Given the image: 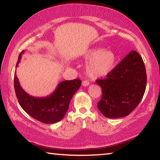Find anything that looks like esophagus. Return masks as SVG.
Returning <instances> with one entry per match:
<instances>
[{
	"instance_id": "1",
	"label": "esophagus",
	"mask_w": 160,
	"mask_h": 160,
	"mask_svg": "<svg viewBox=\"0 0 160 160\" xmlns=\"http://www.w3.org/2000/svg\"><path fill=\"white\" fill-rule=\"evenodd\" d=\"M88 85H89V82H88V81H83V82H82L83 86H87Z\"/></svg>"
}]
</instances>
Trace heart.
<instances>
[{"label": "heart", "instance_id": "b5f03b06", "mask_svg": "<svg viewBox=\"0 0 160 160\" xmlns=\"http://www.w3.org/2000/svg\"><path fill=\"white\" fill-rule=\"evenodd\" d=\"M84 59L88 62L86 73L93 79L106 77L113 69L116 57L111 51L102 48H95L88 50L84 54Z\"/></svg>", "mask_w": 160, "mask_h": 160}]
</instances>
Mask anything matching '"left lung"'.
I'll list each match as a JSON object with an SVG mask.
<instances>
[{
    "instance_id": "8db88e82",
    "label": "left lung",
    "mask_w": 160,
    "mask_h": 160,
    "mask_svg": "<svg viewBox=\"0 0 160 160\" xmlns=\"http://www.w3.org/2000/svg\"><path fill=\"white\" fill-rule=\"evenodd\" d=\"M102 89L98 108L105 117L127 116L138 106L145 93L147 74L142 57L131 51L107 75L96 80Z\"/></svg>"
}]
</instances>
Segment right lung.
Listing matches in <instances>:
<instances>
[{
  "label": "right lung",
  "mask_w": 160,
  "mask_h": 160,
  "mask_svg": "<svg viewBox=\"0 0 160 160\" xmlns=\"http://www.w3.org/2000/svg\"><path fill=\"white\" fill-rule=\"evenodd\" d=\"M21 52L16 64L18 67L22 54ZM82 84L78 78L63 81L57 85L53 92L46 97H35L22 89L15 73L14 88L18 102L22 108L33 118L44 123H55L64 117L69 108L71 99Z\"/></svg>",
  "instance_id": "right-lung-1"
}]
</instances>
